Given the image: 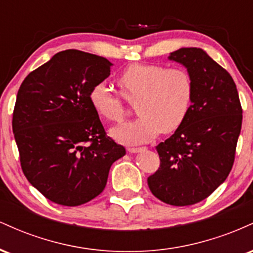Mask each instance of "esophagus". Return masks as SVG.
I'll use <instances>...</instances> for the list:
<instances>
[{
	"mask_svg": "<svg viewBox=\"0 0 253 253\" xmlns=\"http://www.w3.org/2000/svg\"><path fill=\"white\" fill-rule=\"evenodd\" d=\"M146 149L145 147H129L128 152L129 153H138V152H143Z\"/></svg>",
	"mask_w": 253,
	"mask_h": 253,
	"instance_id": "esophagus-1",
	"label": "esophagus"
}]
</instances>
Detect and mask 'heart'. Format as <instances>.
Here are the masks:
<instances>
[{
	"instance_id": "1",
	"label": "heart",
	"mask_w": 253,
	"mask_h": 253,
	"mask_svg": "<svg viewBox=\"0 0 253 253\" xmlns=\"http://www.w3.org/2000/svg\"><path fill=\"white\" fill-rule=\"evenodd\" d=\"M121 92L128 100H138L140 117L114 127L110 134L123 144L138 145L153 140L161 133L171 134L181 128L194 102L193 76L184 69H170L162 64L133 63L118 78ZM92 109L104 120L119 123L125 107L119 95L103 81L90 89Z\"/></svg>"
}]
</instances>
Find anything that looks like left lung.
I'll return each instance as SVG.
<instances>
[{
  "instance_id": "1",
  "label": "left lung",
  "mask_w": 253,
  "mask_h": 253,
  "mask_svg": "<svg viewBox=\"0 0 253 253\" xmlns=\"http://www.w3.org/2000/svg\"><path fill=\"white\" fill-rule=\"evenodd\" d=\"M169 59L187 68L195 94L181 128L157 145L161 167L147 184L157 199L182 207L205 200L227 178L243 109L233 78L202 48H179Z\"/></svg>"
}]
</instances>
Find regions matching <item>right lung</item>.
<instances>
[{
    "label": "right lung",
    "instance_id": "add662e5",
    "mask_svg": "<svg viewBox=\"0 0 253 253\" xmlns=\"http://www.w3.org/2000/svg\"><path fill=\"white\" fill-rule=\"evenodd\" d=\"M106 58L58 52L17 91L13 133L26 178L50 201L68 207L102 193L109 169L126 155L107 136L89 91L110 75Z\"/></svg>",
    "mask_w": 253,
    "mask_h": 253
}]
</instances>
